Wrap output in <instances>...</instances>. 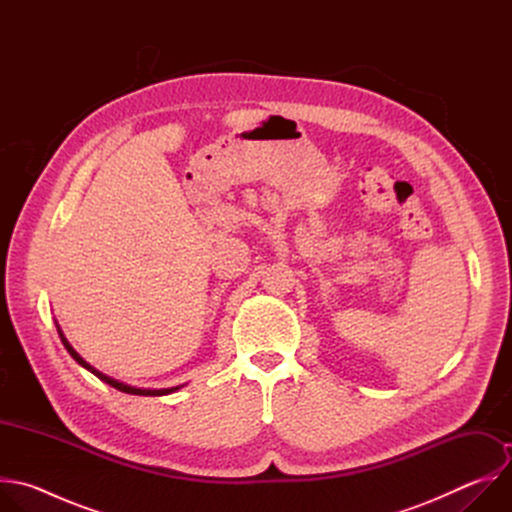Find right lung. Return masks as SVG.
<instances>
[{
  "mask_svg": "<svg viewBox=\"0 0 512 512\" xmlns=\"http://www.w3.org/2000/svg\"><path fill=\"white\" fill-rule=\"evenodd\" d=\"M58 334H60V340H62V344H64V348L70 352V356L75 358L81 367H85L87 371H91L95 377H99L103 383H107V385H111L113 389H117V391H123V393H129V395H145V397H160V395H168V393H174V391H178L180 387H172V389H137V387H129V385H123V383H119V381H115V379H111V377H107V375H103V373H99L97 369H93L91 364L87 362V360H83L81 358V354L72 348L70 344H68V340L62 336V332L58 330Z\"/></svg>",
  "mask_w": 512,
  "mask_h": 512,
  "instance_id": "add662e5",
  "label": "right lung"
}]
</instances>
